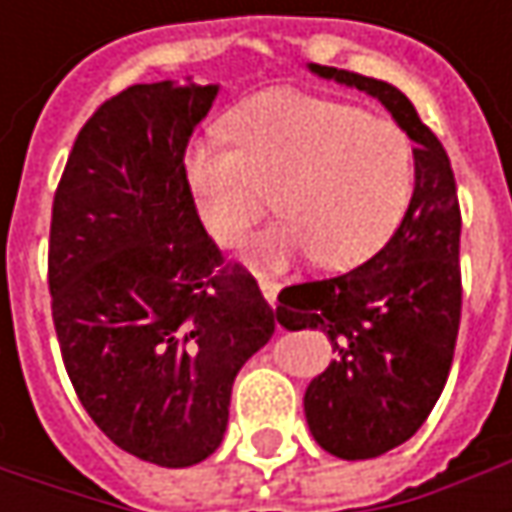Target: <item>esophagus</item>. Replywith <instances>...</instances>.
<instances>
[{
	"label": "esophagus",
	"instance_id": "obj_1",
	"mask_svg": "<svg viewBox=\"0 0 512 512\" xmlns=\"http://www.w3.org/2000/svg\"><path fill=\"white\" fill-rule=\"evenodd\" d=\"M259 287H262V296L267 299V305L276 307V296H279V285L273 282V279H267V276H262L259 273Z\"/></svg>",
	"mask_w": 512,
	"mask_h": 512
}]
</instances>
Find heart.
Listing matches in <instances>:
<instances>
[{"label":"heart","mask_w":512,"mask_h":512,"mask_svg":"<svg viewBox=\"0 0 512 512\" xmlns=\"http://www.w3.org/2000/svg\"><path fill=\"white\" fill-rule=\"evenodd\" d=\"M230 136L190 148L187 185L205 230L227 247L245 242L276 196L282 219L250 245V265L282 270L316 253L330 270L359 267L410 210L413 142L367 110L279 90L247 102Z\"/></svg>","instance_id":"obj_1"}]
</instances>
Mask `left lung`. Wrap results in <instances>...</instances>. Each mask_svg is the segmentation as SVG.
Listing matches in <instances>:
<instances>
[{"instance_id":"left-lung-1","label":"left lung","mask_w":512,"mask_h":512,"mask_svg":"<svg viewBox=\"0 0 512 512\" xmlns=\"http://www.w3.org/2000/svg\"><path fill=\"white\" fill-rule=\"evenodd\" d=\"M379 99L416 142V190L393 239L350 273L285 287L287 330L319 327L336 359L307 384L305 416L327 453L356 462L404 444L442 396L462 319V213L450 159L402 90L362 73L310 65Z\"/></svg>"}]
</instances>
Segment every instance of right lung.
I'll return each instance as SVG.
<instances>
[{"label": "right lung", "mask_w": 512, "mask_h": 512, "mask_svg": "<svg viewBox=\"0 0 512 512\" xmlns=\"http://www.w3.org/2000/svg\"><path fill=\"white\" fill-rule=\"evenodd\" d=\"M216 93L122 90L79 130L53 196L50 310L70 384L110 442L159 467L222 444L233 379L276 330L187 185V142Z\"/></svg>", "instance_id": "add662e5"}]
</instances>
